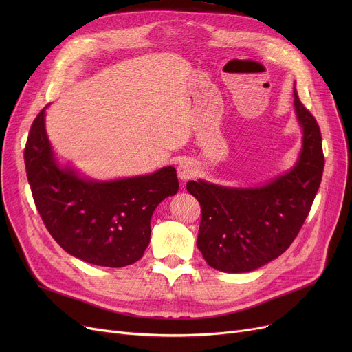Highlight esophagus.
<instances>
[{
  "mask_svg": "<svg viewBox=\"0 0 352 352\" xmlns=\"http://www.w3.org/2000/svg\"><path fill=\"white\" fill-rule=\"evenodd\" d=\"M177 173L181 181H188L197 174V164L192 160H182L178 164Z\"/></svg>",
  "mask_w": 352,
  "mask_h": 352,
  "instance_id": "obj_1",
  "label": "esophagus"
}]
</instances>
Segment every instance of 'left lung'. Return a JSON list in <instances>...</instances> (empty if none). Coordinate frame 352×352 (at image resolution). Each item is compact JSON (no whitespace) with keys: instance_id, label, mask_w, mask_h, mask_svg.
I'll return each instance as SVG.
<instances>
[{"instance_id":"1","label":"left lung","mask_w":352,"mask_h":352,"mask_svg":"<svg viewBox=\"0 0 352 352\" xmlns=\"http://www.w3.org/2000/svg\"><path fill=\"white\" fill-rule=\"evenodd\" d=\"M294 111L302 145L291 170L255 187H228L206 179L187 190L201 204L197 247L223 272H250L278 258L300 232L320 188L324 155L320 126L294 87Z\"/></svg>"}]
</instances>
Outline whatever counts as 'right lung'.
Returning <instances> with one entry per match:
<instances>
[{"label":"right lung","instance_id":"1","mask_svg":"<svg viewBox=\"0 0 352 352\" xmlns=\"http://www.w3.org/2000/svg\"><path fill=\"white\" fill-rule=\"evenodd\" d=\"M47 108L32 122L24 151L47 230L64 251L85 263L111 268L137 263L150 244L155 208L178 192L175 168L117 179L85 177L55 154L45 129Z\"/></svg>","mask_w":352,"mask_h":352}]
</instances>
